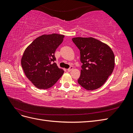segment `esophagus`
Segmentation results:
<instances>
[{
    "label": "esophagus",
    "instance_id": "34e87169",
    "mask_svg": "<svg viewBox=\"0 0 133 133\" xmlns=\"http://www.w3.org/2000/svg\"><path fill=\"white\" fill-rule=\"evenodd\" d=\"M73 69V66H70V68H69V69H67V70H68V71L70 72V71H71Z\"/></svg>",
    "mask_w": 133,
    "mask_h": 133
}]
</instances>
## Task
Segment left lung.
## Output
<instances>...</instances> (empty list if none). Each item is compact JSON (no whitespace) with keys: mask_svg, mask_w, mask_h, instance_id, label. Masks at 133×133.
I'll use <instances>...</instances> for the list:
<instances>
[{"mask_svg":"<svg viewBox=\"0 0 133 133\" xmlns=\"http://www.w3.org/2000/svg\"><path fill=\"white\" fill-rule=\"evenodd\" d=\"M72 41L80 50L83 64L78 83L88 90L98 89L113 71V51L107 44L92 37H76Z\"/></svg>","mask_w":133,"mask_h":133,"instance_id":"8db88e82","label":"left lung"}]
</instances>
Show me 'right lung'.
Returning a JSON list of instances; mask_svg holds the SVG:
<instances>
[{"label":"right lung","mask_w":133,"mask_h":133,"mask_svg":"<svg viewBox=\"0 0 133 133\" xmlns=\"http://www.w3.org/2000/svg\"><path fill=\"white\" fill-rule=\"evenodd\" d=\"M64 35L44 34L36 38L25 50L21 64L24 72L34 86L40 89L53 87L64 71L54 63V53Z\"/></svg>","instance_id":"1"}]
</instances>
